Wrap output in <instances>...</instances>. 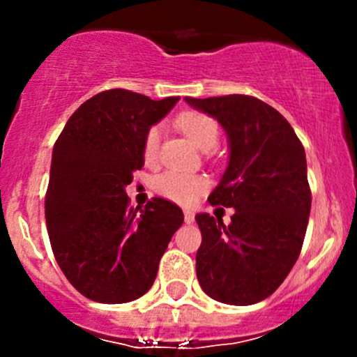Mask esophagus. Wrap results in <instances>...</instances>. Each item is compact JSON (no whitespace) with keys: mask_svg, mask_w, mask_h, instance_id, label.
Segmentation results:
<instances>
[{"mask_svg":"<svg viewBox=\"0 0 357 357\" xmlns=\"http://www.w3.org/2000/svg\"><path fill=\"white\" fill-rule=\"evenodd\" d=\"M195 221V214H193L192 211H185V222L186 225H190V222Z\"/></svg>","mask_w":357,"mask_h":357,"instance_id":"esophagus-1","label":"esophagus"}]
</instances>
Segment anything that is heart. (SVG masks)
Wrapping results in <instances>:
<instances>
[{
    "label": "heart",
    "mask_w": 357,
    "mask_h": 357,
    "mask_svg": "<svg viewBox=\"0 0 357 357\" xmlns=\"http://www.w3.org/2000/svg\"><path fill=\"white\" fill-rule=\"evenodd\" d=\"M178 128L199 146L200 150H212L218 145L219 126L207 114L202 112H185L176 121ZM162 142V128L152 126L143 138V157L146 164H155ZM208 179L204 174L183 171H165L153 179V188L158 195L178 202V204H193L207 190Z\"/></svg>",
    "instance_id": "obj_1"
}]
</instances>
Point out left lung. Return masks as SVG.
<instances>
[{"label":"left lung","instance_id":"1","mask_svg":"<svg viewBox=\"0 0 357 357\" xmlns=\"http://www.w3.org/2000/svg\"><path fill=\"white\" fill-rule=\"evenodd\" d=\"M185 102L226 131L228 167L208 202L235 208L228 226L205 212L195 215L197 278L214 301L255 304L282 285L304 243L311 212L304 146L289 121L254 96Z\"/></svg>","mask_w":357,"mask_h":357}]
</instances>
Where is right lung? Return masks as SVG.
<instances>
[{
	"label": "right lung",
	"instance_id": "right-lung-1",
	"mask_svg": "<svg viewBox=\"0 0 357 357\" xmlns=\"http://www.w3.org/2000/svg\"><path fill=\"white\" fill-rule=\"evenodd\" d=\"M179 96L109 89L86 100L53 146L45 215L53 254L84 297L124 304L152 289L183 211L152 199L131 207L126 186L145 164L143 138Z\"/></svg>",
	"mask_w": 357,
	"mask_h": 357
}]
</instances>
